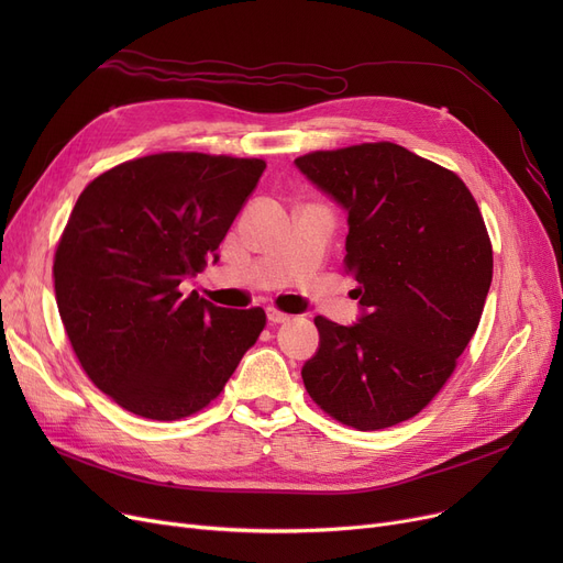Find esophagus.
<instances>
[{
	"mask_svg": "<svg viewBox=\"0 0 563 563\" xmlns=\"http://www.w3.org/2000/svg\"><path fill=\"white\" fill-rule=\"evenodd\" d=\"M266 319H269L272 323H285V321H289L291 317H289V314H285V312H280V310L269 308V310H266Z\"/></svg>",
	"mask_w": 563,
	"mask_h": 563,
	"instance_id": "1",
	"label": "esophagus"
}]
</instances>
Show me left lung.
Listing matches in <instances>:
<instances>
[{"label":"left lung","mask_w":563,"mask_h":563,"mask_svg":"<svg viewBox=\"0 0 563 563\" xmlns=\"http://www.w3.org/2000/svg\"><path fill=\"white\" fill-rule=\"evenodd\" d=\"M346 212L344 264L358 280L351 327L314 317L310 397L361 431L410 420L445 386L475 335L493 280L479 207L459 175L397 143L294 159Z\"/></svg>","instance_id":"8db88e82"}]
</instances>
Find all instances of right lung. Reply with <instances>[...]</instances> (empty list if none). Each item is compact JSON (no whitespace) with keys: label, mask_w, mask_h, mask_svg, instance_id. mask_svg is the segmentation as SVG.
<instances>
[{"label":"right lung","mask_w":563,"mask_h":563,"mask_svg":"<svg viewBox=\"0 0 563 563\" xmlns=\"http://www.w3.org/2000/svg\"><path fill=\"white\" fill-rule=\"evenodd\" d=\"M262 159L162 153L88 185L54 255L58 314L96 386L134 416L180 420L219 397L262 308L183 297L255 191Z\"/></svg>","instance_id":"right-lung-1"}]
</instances>
